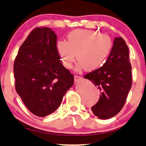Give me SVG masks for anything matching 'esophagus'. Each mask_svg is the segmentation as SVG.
I'll return each mask as SVG.
<instances>
[{
  "instance_id": "obj_1",
  "label": "esophagus",
  "mask_w": 146,
  "mask_h": 146,
  "mask_svg": "<svg viewBox=\"0 0 146 146\" xmlns=\"http://www.w3.org/2000/svg\"><path fill=\"white\" fill-rule=\"evenodd\" d=\"M74 82H78V81H79V80H81V79H82L81 76H74Z\"/></svg>"
}]
</instances>
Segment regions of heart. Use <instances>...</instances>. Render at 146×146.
Listing matches in <instances>:
<instances>
[{
	"label": "heart",
	"instance_id": "b5f03b06",
	"mask_svg": "<svg viewBox=\"0 0 146 146\" xmlns=\"http://www.w3.org/2000/svg\"><path fill=\"white\" fill-rule=\"evenodd\" d=\"M112 41L108 35L87 30H78L68 36V41L60 40L57 50L63 66L70 69L76 55L77 70H95L103 66L110 53Z\"/></svg>",
	"mask_w": 146,
	"mask_h": 146
}]
</instances>
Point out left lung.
<instances>
[{"label":"left lung","instance_id":"1","mask_svg":"<svg viewBox=\"0 0 146 146\" xmlns=\"http://www.w3.org/2000/svg\"><path fill=\"white\" fill-rule=\"evenodd\" d=\"M84 78L93 82L101 95L91 110L100 119L116 116L125 105L132 85L129 48L122 37H116L110 55L103 66Z\"/></svg>","mask_w":146,"mask_h":146}]
</instances>
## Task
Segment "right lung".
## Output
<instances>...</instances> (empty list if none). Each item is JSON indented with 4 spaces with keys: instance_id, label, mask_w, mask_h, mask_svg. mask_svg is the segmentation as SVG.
<instances>
[{
    "instance_id": "1",
    "label": "right lung",
    "mask_w": 146,
    "mask_h": 146,
    "mask_svg": "<svg viewBox=\"0 0 146 146\" xmlns=\"http://www.w3.org/2000/svg\"><path fill=\"white\" fill-rule=\"evenodd\" d=\"M51 28H36L18 51L13 66L15 90L32 114L40 117L58 108L74 75L64 67Z\"/></svg>"
}]
</instances>
